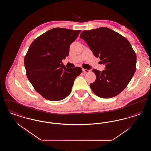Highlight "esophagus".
Returning <instances> with one entry per match:
<instances>
[{
  "instance_id": "obj_1",
  "label": "esophagus",
  "mask_w": 151,
  "mask_h": 151,
  "mask_svg": "<svg viewBox=\"0 0 151 151\" xmlns=\"http://www.w3.org/2000/svg\"><path fill=\"white\" fill-rule=\"evenodd\" d=\"M82 70H83V72H86V73H88V72H89V71H90V70H86V69H84V68H82Z\"/></svg>"
}]
</instances>
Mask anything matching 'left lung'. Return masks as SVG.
Returning <instances> with one entry per match:
<instances>
[{
    "mask_svg": "<svg viewBox=\"0 0 151 151\" xmlns=\"http://www.w3.org/2000/svg\"><path fill=\"white\" fill-rule=\"evenodd\" d=\"M80 37L106 67L101 72L92 70L96 76L95 81L90 84L94 93L103 99H109L122 92L137 69V55L129 41L118 33L105 27L84 30Z\"/></svg>",
    "mask_w": 151,
    "mask_h": 151,
    "instance_id": "8db88e82",
    "label": "left lung"
}]
</instances>
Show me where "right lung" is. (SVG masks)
Returning <instances> with one entry per match:
<instances>
[{
	"mask_svg": "<svg viewBox=\"0 0 151 151\" xmlns=\"http://www.w3.org/2000/svg\"><path fill=\"white\" fill-rule=\"evenodd\" d=\"M81 30L55 28L38 37L24 58L27 76L45 99L58 101L71 93L74 80L82 72L80 67L65 68L62 60L69 55L70 46Z\"/></svg>",
	"mask_w": 151,
	"mask_h": 151,
	"instance_id": "add662e5",
	"label": "right lung"
}]
</instances>
